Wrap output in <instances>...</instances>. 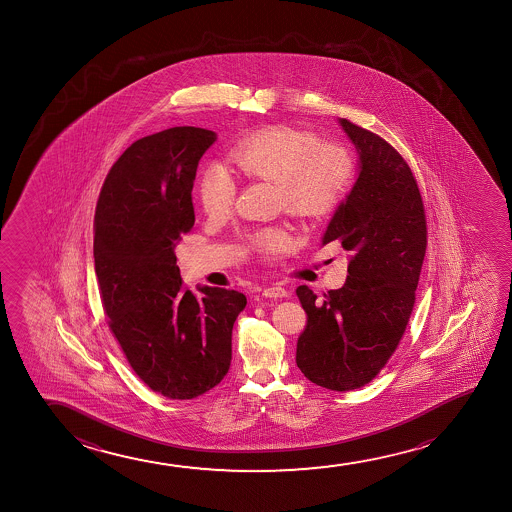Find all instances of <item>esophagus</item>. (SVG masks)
<instances>
[{"mask_svg":"<svg viewBox=\"0 0 512 512\" xmlns=\"http://www.w3.org/2000/svg\"><path fill=\"white\" fill-rule=\"evenodd\" d=\"M264 295L269 297V299H285V297H288V292L287 288L273 285V287L264 288Z\"/></svg>","mask_w":512,"mask_h":512,"instance_id":"obj_1","label":"esophagus"}]
</instances>
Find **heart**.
<instances>
[{
  "label": "heart",
  "instance_id": "1",
  "mask_svg": "<svg viewBox=\"0 0 512 512\" xmlns=\"http://www.w3.org/2000/svg\"><path fill=\"white\" fill-rule=\"evenodd\" d=\"M232 175L276 185L285 213L297 220H318L336 210L350 189L355 164L350 150L337 141L288 126H267L246 134L229 150ZM197 199L211 218L227 217L236 183L222 169H208L197 180ZM248 243L264 257L287 252L292 238L281 227L248 234Z\"/></svg>",
  "mask_w": 512,
  "mask_h": 512
}]
</instances>
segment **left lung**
Wrapping results in <instances>:
<instances>
[{
	"label": "left lung",
	"instance_id": "8db88e82",
	"mask_svg": "<svg viewBox=\"0 0 512 512\" xmlns=\"http://www.w3.org/2000/svg\"><path fill=\"white\" fill-rule=\"evenodd\" d=\"M360 155V175L323 236L351 253L343 288L295 294L308 322L295 362L315 385L350 392L378 376L413 313L427 252V217L406 159L378 134L341 119Z\"/></svg>",
	"mask_w": 512,
	"mask_h": 512
}]
</instances>
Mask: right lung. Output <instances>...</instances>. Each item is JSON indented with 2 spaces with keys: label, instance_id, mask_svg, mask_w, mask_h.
Returning a JSON list of instances; mask_svg holds the SVG:
<instances>
[{
  "label": "right lung",
  "instance_id": "add662e5",
  "mask_svg": "<svg viewBox=\"0 0 512 512\" xmlns=\"http://www.w3.org/2000/svg\"><path fill=\"white\" fill-rule=\"evenodd\" d=\"M217 140L201 127H171L134 141L113 164L94 215V269L108 327L145 385L196 399L231 367L232 325L245 309L236 290L183 287L175 245L194 225L197 164Z\"/></svg>",
  "mask_w": 512,
  "mask_h": 512
}]
</instances>
